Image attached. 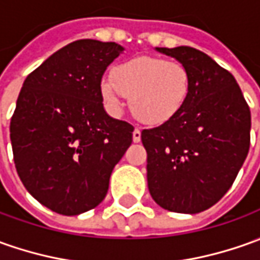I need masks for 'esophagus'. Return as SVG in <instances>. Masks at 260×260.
Segmentation results:
<instances>
[{"mask_svg": "<svg viewBox=\"0 0 260 260\" xmlns=\"http://www.w3.org/2000/svg\"><path fill=\"white\" fill-rule=\"evenodd\" d=\"M132 139H134V142H139L141 141V129L139 128H135L134 134H132Z\"/></svg>", "mask_w": 260, "mask_h": 260, "instance_id": "obj_1", "label": "esophagus"}]
</instances>
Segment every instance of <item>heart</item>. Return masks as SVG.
Masks as SVG:
<instances>
[{
  "label": "heart",
  "instance_id": "obj_1",
  "mask_svg": "<svg viewBox=\"0 0 260 260\" xmlns=\"http://www.w3.org/2000/svg\"><path fill=\"white\" fill-rule=\"evenodd\" d=\"M192 75L181 62L142 55L116 65L112 78L101 81V95L112 112L129 98L132 114L141 122L162 125L181 112L189 100Z\"/></svg>",
  "mask_w": 260,
  "mask_h": 260
}]
</instances>
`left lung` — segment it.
Returning <instances> with one entry per match:
<instances>
[{
  "instance_id": "obj_1",
  "label": "left lung",
  "mask_w": 260,
  "mask_h": 260,
  "mask_svg": "<svg viewBox=\"0 0 260 260\" xmlns=\"http://www.w3.org/2000/svg\"><path fill=\"white\" fill-rule=\"evenodd\" d=\"M192 75L186 105L167 123L144 129L148 189L160 208L198 213L222 199L250 145V109L234 75L190 47L156 48Z\"/></svg>"
}]
</instances>
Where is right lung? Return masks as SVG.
<instances>
[{
    "label": "right lung",
    "mask_w": 260,
    "mask_h": 260,
    "mask_svg": "<svg viewBox=\"0 0 260 260\" xmlns=\"http://www.w3.org/2000/svg\"><path fill=\"white\" fill-rule=\"evenodd\" d=\"M123 48L115 42H71L34 70L10 123L14 164L40 204L72 216L107 197L134 126L104 109L101 81Z\"/></svg>",
    "instance_id": "right-lung-1"
}]
</instances>
